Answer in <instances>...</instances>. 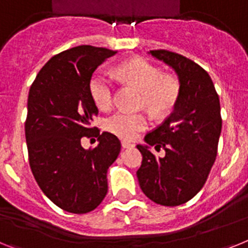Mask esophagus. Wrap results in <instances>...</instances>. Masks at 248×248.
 <instances>
[{"label": "esophagus", "mask_w": 248, "mask_h": 248, "mask_svg": "<svg viewBox=\"0 0 248 248\" xmlns=\"http://www.w3.org/2000/svg\"><path fill=\"white\" fill-rule=\"evenodd\" d=\"M135 145L132 142H130V141H126V140H124L122 141V147H124V149H127V147H134Z\"/></svg>", "instance_id": "esophagus-1"}]
</instances>
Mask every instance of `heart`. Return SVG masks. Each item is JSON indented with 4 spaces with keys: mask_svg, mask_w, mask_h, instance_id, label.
Listing matches in <instances>:
<instances>
[{
    "mask_svg": "<svg viewBox=\"0 0 248 248\" xmlns=\"http://www.w3.org/2000/svg\"><path fill=\"white\" fill-rule=\"evenodd\" d=\"M117 76L140 89L142 92L141 105L146 106L156 117L165 116L175 107L180 95V82L175 77L163 76L161 70L147 60L132 59L121 64ZM89 93L97 107L111 108L114 101L113 79L105 73H95L89 82ZM105 126L108 132L121 139L134 140L149 127V118L145 113L120 111L108 117Z\"/></svg>",
    "mask_w": 248,
    "mask_h": 248,
    "instance_id": "heart-1",
    "label": "heart"
}]
</instances>
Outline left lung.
Instances as JSON below:
<instances>
[{
	"label": "left lung",
	"mask_w": 248,
	"mask_h": 248,
	"mask_svg": "<svg viewBox=\"0 0 248 248\" xmlns=\"http://www.w3.org/2000/svg\"><path fill=\"white\" fill-rule=\"evenodd\" d=\"M175 70L180 82V95L174 111L163 124L150 131L147 146L137 145L142 163L137 178L143 194L165 207H176L198 194L207 182L216 161L222 130L219 97L211 77L193 60L169 50H150Z\"/></svg>",
	"instance_id": "8db88e82"
}]
</instances>
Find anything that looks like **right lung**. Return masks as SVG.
I'll list each match as a JSON object with an SVG mask.
<instances>
[{"mask_svg":"<svg viewBox=\"0 0 248 248\" xmlns=\"http://www.w3.org/2000/svg\"><path fill=\"white\" fill-rule=\"evenodd\" d=\"M116 53L92 45L62 51L30 87L25 121L29 164L44 194L69 213H88L101 204L107 170L121 151L117 136L92 126L98 108L89 93L93 72ZM82 137H97L100 143L84 150Z\"/></svg>","mask_w":248,"mask_h":248,"instance_id":"obj_1","label":"right lung"}]
</instances>
